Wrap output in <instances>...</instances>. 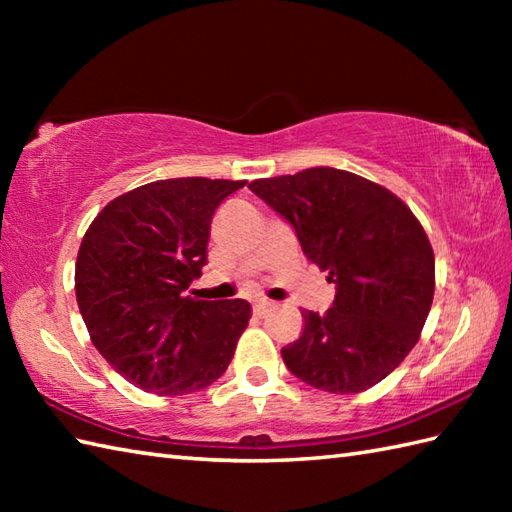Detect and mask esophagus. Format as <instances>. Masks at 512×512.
Listing matches in <instances>:
<instances>
[{
  "instance_id": "1",
  "label": "esophagus",
  "mask_w": 512,
  "mask_h": 512,
  "mask_svg": "<svg viewBox=\"0 0 512 512\" xmlns=\"http://www.w3.org/2000/svg\"><path fill=\"white\" fill-rule=\"evenodd\" d=\"M273 308V301H268V299H257L255 303H253V310H255V314L257 317H264V314Z\"/></svg>"
}]
</instances>
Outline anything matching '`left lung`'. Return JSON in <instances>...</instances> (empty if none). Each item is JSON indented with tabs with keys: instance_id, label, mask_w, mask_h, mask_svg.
Wrapping results in <instances>:
<instances>
[{
	"instance_id": "obj_1",
	"label": "left lung",
	"mask_w": 512,
	"mask_h": 512,
	"mask_svg": "<svg viewBox=\"0 0 512 512\" xmlns=\"http://www.w3.org/2000/svg\"><path fill=\"white\" fill-rule=\"evenodd\" d=\"M284 215L303 253L336 284L325 314L303 310V332L281 350L303 383L358 394L380 383L418 343L436 290V259L398 195L334 167L253 180Z\"/></svg>"
}]
</instances>
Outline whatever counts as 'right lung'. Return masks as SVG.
Returning a JSON list of instances; mask_svg holds the SVG:
<instances>
[{
	"instance_id": "add662e5",
	"label": "right lung",
	"mask_w": 512,
	"mask_h": 512,
	"mask_svg": "<svg viewBox=\"0 0 512 512\" xmlns=\"http://www.w3.org/2000/svg\"><path fill=\"white\" fill-rule=\"evenodd\" d=\"M244 184L149 182L114 198L85 231L76 303L96 350L132 385L184 396L226 372L250 303L193 299L184 290L202 275L215 209Z\"/></svg>"
}]
</instances>
